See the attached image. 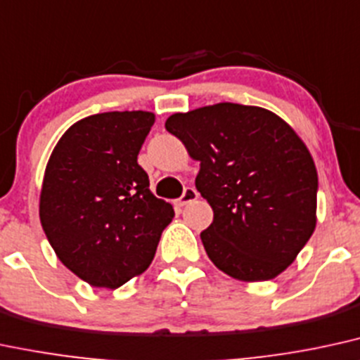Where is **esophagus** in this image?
I'll return each mask as SVG.
<instances>
[{
	"mask_svg": "<svg viewBox=\"0 0 360 360\" xmlns=\"http://www.w3.org/2000/svg\"><path fill=\"white\" fill-rule=\"evenodd\" d=\"M198 198H199V194H198L196 189H194V188H186L184 193H183V196L177 199V205L186 206V205H189V202L196 201Z\"/></svg>",
	"mask_w": 360,
	"mask_h": 360,
	"instance_id": "1",
	"label": "esophagus"
}]
</instances>
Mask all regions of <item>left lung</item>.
Here are the masks:
<instances>
[{"label":"left lung","mask_w":360,"mask_h":360,"mask_svg":"<svg viewBox=\"0 0 360 360\" xmlns=\"http://www.w3.org/2000/svg\"><path fill=\"white\" fill-rule=\"evenodd\" d=\"M166 129L199 161L211 262L241 281L287 270L317 224V169L298 134L271 110L231 102L177 112Z\"/></svg>","instance_id":"1"}]
</instances>
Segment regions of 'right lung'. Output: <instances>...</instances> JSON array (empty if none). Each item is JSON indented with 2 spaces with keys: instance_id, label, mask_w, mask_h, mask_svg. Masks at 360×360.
<instances>
[{
  "instance_id": "1",
  "label": "right lung",
  "mask_w": 360,
  "mask_h": 360,
  "mask_svg": "<svg viewBox=\"0 0 360 360\" xmlns=\"http://www.w3.org/2000/svg\"><path fill=\"white\" fill-rule=\"evenodd\" d=\"M155 115L103 112L56 142L40 193V221L56 257L98 288H119L153 262L174 210L149 189L137 155Z\"/></svg>"
}]
</instances>
